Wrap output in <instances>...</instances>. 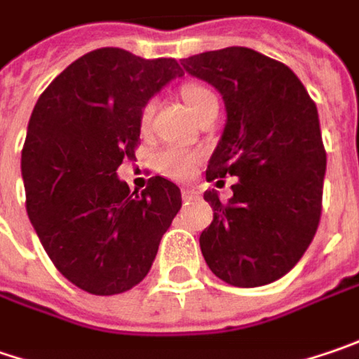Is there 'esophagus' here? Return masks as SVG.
<instances>
[{
  "label": "esophagus",
  "mask_w": 359,
  "mask_h": 359,
  "mask_svg": "<svg viewBox=\"0 0 359 359\" xmlns=\"http://www.w3.org/2000/svg\"><path fill=\"white\" fill-rule=\"evenodd\" d=\"M182 196H184L186 200H189V198H194V196H196V189L184 188V189H182Z\"/></svg>",
  "instance_id": "34e87169"
}]
</instances>
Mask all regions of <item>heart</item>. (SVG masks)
I'll return each mask as SVG.
<instances>
[{
    "mask_svg": "<svg viewBox=\"0 0 359 359\" xmlns=\"http://www.w3.org/2000/svg\"><path fill=\"white\" fill-rule=\"evenodd\" d=\"M182 97L186 100V104L189 107V111L194 115H198L210 100H218L216 95L202 84H186L182 90ZM153 115V102H147L141 115V123L143 127L149 125V118ZM200 161V153L194 149H186L180 145H170L165 149L155 155V170L163 175H168L171 180H186L191 175V171L196 168V163Z\"/></svg>",
    "mask_w": 359,
    "mask_h": 359,
    "instance_id": "obj_1",
    "label": "heart"
}]
</instances>
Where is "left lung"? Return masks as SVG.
Returning <instances> with one entry per match:
<instances>
[{"instance_id":"8db88e82","label":"left lung","mask_w":359,"mask_h":359,"mask_svg":"<svg viewBox=\"0 0 359 359\" xmlns=\"http://www.w3.org/2000/svg\"><path fill=\"white\" fill-rule=\"evenodd\" d=\"M182 66L224 100L206 180L238 177L228 204L216 189L204 194L214 220L200 234L202 255L228 285H269L295 266L319 224L325 149L317 107L289 66L250 48L212 50Z\"/></svg>"}]
</instances>
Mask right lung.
<instances>
[{
  "mask_svg": "<svg viewBox=\"0 0 359 359\" xmlns=\"http://www.w3.org/2000/svg\"><path fill=\"white\" fill-rule=\"evenodd\" d=\"M180 76L173 58L99 48L50 82L32 111L22 151L27 218L56 269L86 293L141 283L182 208L170 180L155 175L137 194L117 175L135 157L145 104Z\"/></svg>",
  "mask_w": 359,
  "mask_h": 359,
  "instance_id": "right-lung-1",
  "label": "right lung"
}]
</instances>
